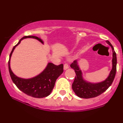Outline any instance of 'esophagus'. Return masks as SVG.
Wrapping results in <instances>:
<instances>
[{
    "label": "esophagus",
    "instance_id": "esophagus-1",
    "mask_svg": "<svg viewBox=\"0 0 123 123\" xmlns=\"http://www.w3.org/2000/svg\"><path fill=\"white\" fill-rule=\"evenodd\" d=\"M69 68V65L67 63H65L64 65H63V69L66 70Z\"/></svg>",
    "mask_w": 123,
    "mask_h": 123
}]
</instances>
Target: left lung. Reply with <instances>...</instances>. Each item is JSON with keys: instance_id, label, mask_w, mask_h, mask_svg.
Segmentation results:
<instances>
[{"instance_id": "8db88e82", "label": "left lung", "mask_w": 123, "mask_h": 123, "mask_svg": "<svg viewBox=\"0 0 123 123\" xmlns=\"http://www.w3.org/2000/svg\"><path fill=\"white\" fill-rule=\"evenodd\" d=\"M107 43L111 46L113 52L112 68L108 77L99 83H91L86 81L83 77V73L79 66L77 60L73 61L70 67L74 70L76 77L72 84V89L76 95L81 98H91L97 97L104 92L112 84L116 72L117 57L114 48L109 41Z\"/></svg>"}]
</instances>
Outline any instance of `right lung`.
Returning a JSON list of instances; mask_svg holds the SVG:
<instances>
[{"instance_id": "1", "label": "right lung", "mask_w": 123, "mask_h": 123, "mask_svg": "<svg viewBox=\"0 0 123 123\" xmlns=\"http://www.w3.org/2000/svg\"><path fill=\"white\" fill-rule=\"evenodd\" d=\"M26 38H33L39 40L42 44L43 41L40 38L35 36H24L13 47L10 55L8 61V70L11 78L18 88L26 95L41 98L49 96L54 87L56 80L63 72V65H55L53 63H48L46 68L40 74L29 79H23L18 77L12 72L10 68V59L15 47L19 44L21 40Z\"/></svg>"}]
</instances>
